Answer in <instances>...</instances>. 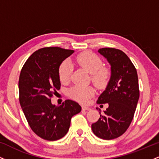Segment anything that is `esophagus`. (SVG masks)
I'll return each mask as SVG.
<instances>
[{
  "label": "esophagus",
  "mask_w": 159,
  "mask_h": 159,
  "mask_svg": "<svg viewBox=\"0 0 159 159\" xmlns=\"http://www.w3.org/2000/svg\"><path fill=\"white\" fill-rule=\"evenodd\" d=\"M82 110L83 111H90L91 108L89 107H87V106H82Z\"/></svg>",
  "instance_id": "obj_1"
}]
</instances>
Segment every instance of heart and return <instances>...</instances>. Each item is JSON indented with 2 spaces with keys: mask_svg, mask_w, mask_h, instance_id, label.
<instances>
[{
  "mask_svg": "<svg viewBox=\"0 0 159 159\" xmlns=\"http://www.w3.org/2000/svg\"><path fill=\"white\" fill-rule=\"evenodd\" d=\"M76 63L91 75V80L98 88H104L108 84L111 77V72L106 67L102 66V61L96 54L90 52H84L79 54L75 58ZM72 63L69 60H66L60 64L58 68V75L62 83L69 81L72 75ZM69 96L74 99L82 103L88 102L94 95V90L91 87L75 86L69 91Z\"/></svg>",
  "mask_w": 159,
  "mask_h": 159,
  "instance_id": "1",
  "label": "heart"
}]
</instances>
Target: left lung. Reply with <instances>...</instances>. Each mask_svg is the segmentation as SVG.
Segmentation results:
<instances>
[{"label": "left lung", "mask_w": 159, "mask_h": 159, "mask_svg": "<svg viewBox=\"0 0 159 159\" xmlns=\"http://www.w3.org/2000/svg\"><path fill=\"white\" fill-rule=\"evenodd\" d=\"M98 52L110 63L111 74L97 103H107L108 107L104 114L100 111V118L91 128L98 138L112 140L125 132L134 117L140 96L138 74L131 60L121 50L103 48Z\"/></svg>", "instance_id": "1"}]
</instances>
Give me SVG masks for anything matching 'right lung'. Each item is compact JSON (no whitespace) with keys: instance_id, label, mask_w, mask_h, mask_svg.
I'll return each instance as SVG.
<instances>
[{"instance_id":"1","label":"right lung","mask_w":159,"mask_h":159,"mask_svg":"<svg viewBox=\"0 0 159 159\" xmlns=\"http://www.w3.org/2000/svg\"><path fill=\"white\" fill-rule=\"evenodd\" d=\"M73 50L47 47L36 51L21 69L19 81V102L30 127L43 139L54 141L64 137L71 118L81 107L67 99L60 106L51 98L61 88L58 68Z\"/></svg>"}]
</instances>
